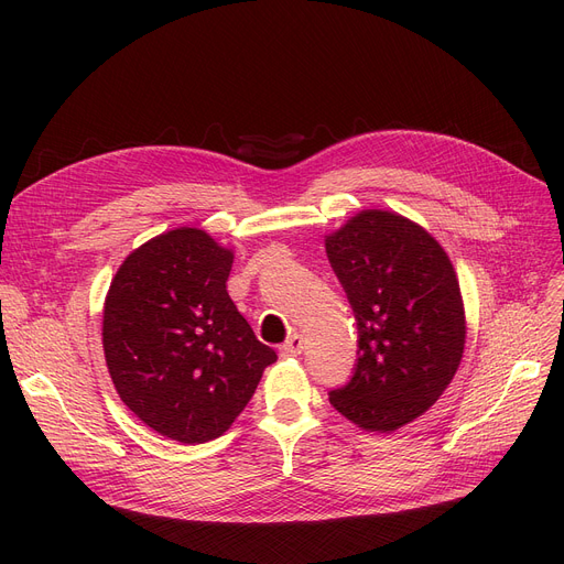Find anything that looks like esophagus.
<instances>
[{
	"mask_svg": "<svg viewBox=\"0 0 564 564\" xmlns=\"http://www.w3.org/2000/svg\"><path fill=\"white\" fill-rule=\"evenodd\" d=\"M302 351H304V338H302L300 334H292V336L283 343V347H281V357L294 359V357H300Z\"/></svg>",
	"mask_w": 564,
	"mask_h": 564,
	"instance_id": "esophagus-1",
	"label": "esophagus"
}]
</instances>
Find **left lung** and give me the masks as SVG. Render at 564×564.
I'll return each mask as SVG.
<instances>
[{"label":"left lung","instance_id":"obj_1","mask_svg":"<svg viewBox=\"0 0 564 564\" xmlns=\"http://www.w3.org/2000/svg\"><path fill=\"white\" fill-rule=\"evenodd\" d=\"M324 247L359 329L357 368L329 402L366 432H395L423 416L462 364L455 267L423 226L389 210H361Z\"/></svg>","mask_w":564,"mask_h":564}]
</instances>
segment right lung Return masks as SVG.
<instances>
[{
  "label": "right lung",
  "instance_id": "add662e5",
  "mask_svg": "<svg viewBox=\"0 0 564 564\" xmlns=\"http://www.w3.org/2000/svg\"><path fill=\"white\" fill-rule=\"evenodd\" d=\"M230 267V249L183 226L134 249L105 297L116 393L148 427L192 446L221 436L276 361L228 297Z\"/></svg>",
  "mask_w": 564,
  "mask_h": 564
}]
</instances>
